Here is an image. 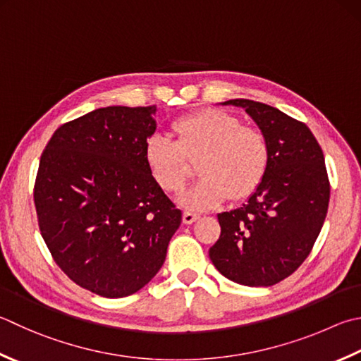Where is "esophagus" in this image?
Instances as JSON below:
<instances>
[{"instance_id": "1", "label": "esophagus", "mask_w": 361, "mask_h": 361, "mask_svg": "<svg viewBox=\"0 0 361 361\" xmlns=\"http://www.w3.org/2000/svg\"><path fill=\"white\" fill-rule=\"evenodd\" d=\"M198 219H200V216L196 214H192V212H183V215H182V221L185 224H192Z\"/></svg>"}]
</instances>
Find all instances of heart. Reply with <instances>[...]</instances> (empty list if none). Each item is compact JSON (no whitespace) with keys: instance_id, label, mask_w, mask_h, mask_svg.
<instances>
[{"instance_id":"1","label":"heart","mask_w":361,"mask_h":361,"mask_svg":"<svg viewBox=\"0 0 361 361\" xmlns=\"http://www.w3.org/2000/svg\"><path fill=\"white\" fill-rule=\"evenodd\" d=\"M174 142L152 137L145 145V163L152 180L165 193H176L188 176V161L201 176L179 196L188 210H209L223 201L247 200L267 174L270 149L265 135L242 126L239 118L204 108L173 124Z\"/></svg>"}]
</instances>
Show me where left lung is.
Wrapping results in <instances>:
<instances>
[{"instance_id":"1","label":"left lung","mask_w":361,"mask_h":361,"mask_svg":"<svg viewBox=\"0 0 361 361\" xmlns=\"http://www.w3.org/2000/svg\"><path fill=\"white\" fill-rule=\"evenodd\" d=\"M243 108L265 135L267 174L242 207L219 214L220 239L210 261L243 286H274L300 267L327 215L330 183L322 149L310 128L275 106L248 99Z\"/></svg>"}]
</instances>
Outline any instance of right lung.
Wrapping results in <instances>:
<instances>
[{
  "mask_svg": "<svg viewBox=\"0 0 361 361\" xmlns=\"http://www.w3.org/2000/svg\"><path fill=\"white\" fill-rule=\"evenodd\" d=\"M157 106L99 108L61 126L34 188L40 234L61 270L106 298L157 275L182 212L145 163Z\"/></svg>",
  "mask_w": 361,
  "mask_h": 361,
  "instance_id": "1",
  "label": "right lung"
}]
</instances>
